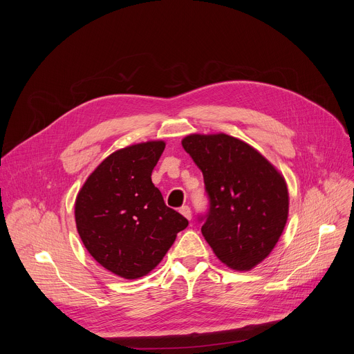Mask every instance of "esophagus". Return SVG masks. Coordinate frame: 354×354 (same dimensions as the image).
I'll use <instances>...</instances> for the list:
<instances>
[{
  "label": "esophagus",
  "instance_id": "1",
  "mask_svg": "<svg viewBox=\"0 0 354 354\" xmlns=\"http://www.w3.org/2000/svg\"><path fill=\"white\" fill-rule=\"evenodd\" d=\"M179 212H180V214H182L183 217H186L187 220H192V210H190L189 206H182Z\"/></svg>",
  "mask_w": 354,
  "mask_h": 354
}]
</instances>
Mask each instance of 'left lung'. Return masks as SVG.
<instances>
[{
    "instance_id": "obj_1",
    "label": "left lung",
    "mask_w": 354,
    "mask_h": 354,
    "mask_svg": "<svg viewBox=\"0 0 354 354\" xmlns=\"http://www.w3.org/2000/svg\"><path fill=\"white\" fill-rule=\"evenodd\" d=\"M186 153L203 172L210 209L198 220L216 257L234 270H250L276 246L288 217L283 175L254 147L220 134H190Z\"/></svg>"
}]
</instances>
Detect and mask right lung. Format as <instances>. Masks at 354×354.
<instances>
[{
  "label": "right lung",
  "mask_w": 354,
  "mask_h": 354,
  "mask_svg": "<svg viewBox=\"0 0 354 354\" xmlns=\"http://www.w3.org/2000/svg\"><path fill=\"white\" fill-rule=\"evenodd\" d=\"M164 141L115 151L88 176L75 198V224L91 257L123 279L148 274L189 221L169 209L151 180Z\"/></svg>",
  "instance_id": "obj_1"
}]
</instances>
